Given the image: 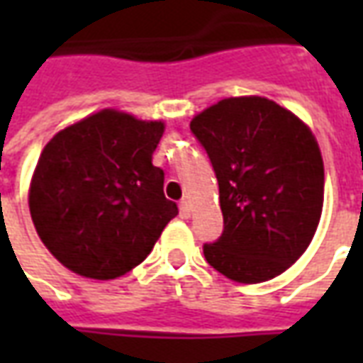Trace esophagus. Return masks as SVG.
<instances>
[{
	"instance_id": "esophagus-1",
	"label": "esophagus",
	"mask_w": 363,
	"mask_h": 363,
	"mask_svg": "<svg viewBox=\"0 0 363 363\" xmlns=\"http://www.w3.org/2000/svg\"><path fill=\"white\" fill-rule=\"evenodd\" d=\"M179 213H181L182 220H189L190 218V204L186 200H182L181 204H179Z\"/></svg>"
}]
</instances>
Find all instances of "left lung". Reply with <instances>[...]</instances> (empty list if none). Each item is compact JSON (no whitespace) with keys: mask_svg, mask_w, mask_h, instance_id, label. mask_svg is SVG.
Masks as SVG:
<instances>
[{"mask_svg":"<svg viewBox=\"0 0 363 363\" xmlns=\"http://www.w3.org/2000/svg\"><path fill=\"white\" fill-rule=\"evenodd\" d=\"M220 184L223 231L204 243L208 264L231 280H270L311 243L325 169L311 130L262 96H231L190 122Z\"/></svg>","mask_w":363,"mask_h":363,"instance_id":"obj_1","label":"left lung"}]
</instances>
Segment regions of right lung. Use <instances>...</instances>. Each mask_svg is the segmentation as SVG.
<instances>
[{"instance_id":"add662e5","label":"right lung","mask_w":363,"mask_h":363,"mask_svg":"<svg viewBox=\"0 0 363 363\" xmlns=\"http://www.w3.org/2000/svg\"><path fill=\"white\" fill-rule=\"evenodd\" d=\"M163 122L101 111L46 143L30 182L36 233L56 259L95 280L138 267L179 213L151 163Z\"/></svg>"}]
</instances>
